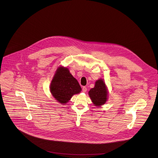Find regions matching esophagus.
Returning a JSON list of instances; mask_svg holds the SVG:
<instances>
[{
	"label": "esophagus",
	"instance_id": "obj_1",
	"mask_svg": "<svg viewBox=\"0 0 158 158\" xmlns=\"http://www.w3.org/2000/svg\"><path fill=\"white\" fill-rule=\"evenodd\" d=\"M86 90H87L86 87H85V86H83V88H82V91H83L84 93H85V92L86 91Z\"/></svg>",
	"mask_w": 158,
	"mask_h": 158
}]
</instances>
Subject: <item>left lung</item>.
<instances>
[{"label": "left lung", "instance_id": "left-lung-1", "mask_svg": "<svg viewBox=\"0 0 158 158\" xmlns=\"http://www.w3.org/2000/svg\"><path fill=\"white\" fill-rule=\"evenodd\" d=\"M88 94L94 106L99 107L105 104L108 99V90L103 80H97L95 86L89 90Z\"/></svg>", "mask_w": 158, "mask_h": 158}]
</instances>
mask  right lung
<instances>
[{"label":"right lung","mask_w":158,"mask_h":158,"mask_svg":"<svg viewBox=\"0 0 158 158\" xmlns=\"http://www.w3.org/2000/svg\"><path fill=\"white\" fill-rule=\"evenodd\" d=\"M81 90L79 82L67 68L60 67L57 69L51 82L50 91L58 102L67 103L74 94L79 93Z\"/></svg>","instance_id":"add662e5"}]
</instances>
